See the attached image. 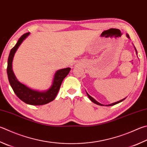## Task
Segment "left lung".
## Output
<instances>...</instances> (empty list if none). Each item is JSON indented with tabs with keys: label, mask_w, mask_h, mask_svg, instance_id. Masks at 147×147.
<instances>
[{
	"label": "left lung",
	"mask_w": 147,
	"mask_h": 147,
	"mask_svg": "<svg viewBox=\"0 0 147 147\" xmlns=\"http://www.w3.org/2000/svg\"><path fill=\"white\" fill-rule=\"evenodd\" d=\"M127 36L128 37V38H130L129 37V34H127ZM135 49H136V53H137V51H136V49L135 48ZM87 96H88V97L89 98V99L91 100L93 103H96V104H97V105H101V106H104V105H102V104H101V103H100L99 102H98V101H96V100H95L94 98H93L92 97H91L88 94V93H87ZM125 99V98H124V99H123V100H120V101H117V102H115V103H112V104H109V105H106V106H112V105H116V104H117V103H119V102H121L122 101H123Z\"/></svg>",
	"instance_id": "left-lung-1"
}]
</instances>
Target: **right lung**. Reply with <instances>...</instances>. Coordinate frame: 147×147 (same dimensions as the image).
I'll list each match as a JSON object with an SVG mask.
<instances>
[{
  "label": "right lung",
  "mask_w": 147,
  "mask_h": 147,
  "mask_svg": "<svg viewBox=\"0 0 147 147\" xmlns=\"http://www.w3.org/2000/svg\"><path fill=\"white\" fill-rule=\"evenodd\" d=\"M29 34H30L29 33H26L24 34L22 36H21L20 38L18 39L17 43L11 49L8 60H7V76H8L9 84L12 87L13 91L15 93V94L24 102L32 105H45V104H47L55 100L63 79L69 74L71 69L67 67L60 69V70L56 72L51 87L46 92H39L37 91V90H32L29 89V87H26L25 85L21 84L18 82L17 79L16 78L12 70V62L13 57H14L15 53L16 51L17 50L18 47L20 46V45L23 42L24 40Z\"/></svg>",
  "instance_id": "obj_1"
}]
</instances>
